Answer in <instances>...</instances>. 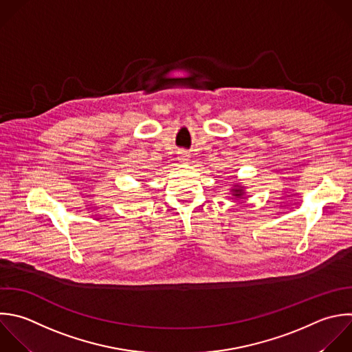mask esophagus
<instances>
[{
	"label": "esophagus",
	"instance_id": "1",
	"mask_svg": "<svg viewBox=\"0 0 352 352\" xmlns=\"http://www.w3.org/2000/svg\"><path fill=\"white\" fill-rule=\"evenodd\" d=\"M179 157H180L179 160H182V161H188V154L187 153H180Z\"/></svg>",
	"mask_w": 352,
	"mask_h": 352
}]
</instances>
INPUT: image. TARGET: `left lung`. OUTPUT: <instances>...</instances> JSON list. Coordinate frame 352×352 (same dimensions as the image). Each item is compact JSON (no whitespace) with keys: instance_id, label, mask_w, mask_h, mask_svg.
Here are the masks:
<instances>
[{"instance_id":"8db88e82","label":"left lung","mask_w":352,"mask_h":352,"mask_svg":"<svg viewBox=\"0 0 352 352\" xmlns=\"http://www.w3.org/2000/svg\"><path fill=\"white\" fill-rule=\"evenodd\" d=\"M231 192H232V195L236 197V198H241V197L245 195V190H243V187L239 186V184H235L234 188H231Z\"/></svg>"}]
</instances>
